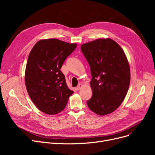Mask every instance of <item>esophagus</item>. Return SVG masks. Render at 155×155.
<instances>
[{"mask_svg": "<svg viewBox=\"0 0 155 155\" xmlns=\"http://www.w3.org/2000/svg\"><path fill=\"white\" fill-rule=\"evenodd\" d=\"M83 87V85L82 84H79L78 85V86L77 87V91H79V90H80L81 88H82V87Z\"/></svg>", "mask_w": 155, "mask_h": 155, "instance_id": "obj_1", "label": "esophagus"}]
</instances>
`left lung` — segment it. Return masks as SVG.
<instances>
[{
  "label": "left lung",
  "mask_w": 155,
  "mask_h": 155,
  "mask_svg": "<svg viewBox=\"0 0 155 155\" xmlns=\"http://www.w3.org/2000/svg\"><path fill=\"white\" fill-rule=\"evenodd\" d=\"M90 65L92 96L87 101L92 111L104 116L124 100L130 83V68L121 47L110 39H98L81 46Z\"/></svg>",
  "instance_id": "8db88e82"
}]
</instances>
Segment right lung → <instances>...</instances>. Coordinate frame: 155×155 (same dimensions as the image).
Here are the masks:
<instances>
[{"label": "right lung", "mask_w": 155, "mask_h": 155, "mask_svg": "<svg viewBox=\"0 0 155 155\" xmlns=\"http://www.w3.org/2000/svg\"><path fill=\"white\" fill-rule=\"evenodd\" d=\"M77 46L54 38L43 39L29 54L25 72L27 91L37 108L47 114L62 111L73 93L60 69Z\"/></svg>", "instance_id": "1"}]
</instances>
